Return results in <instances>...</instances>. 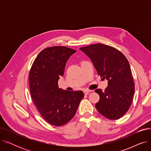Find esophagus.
Returning a JSON list of instances; mask_svg holds the SVG:
<instances>
[{
    "instance_id": "esophagus-1",
    "label": "esophagus",
    "mask_w": 151,
    "mask_h": 151,
    "mask_svg": "<svg viewBox=\"0 0 151 151\" xmlns=\"http://www.w3.org/2000/svg\"><path fill=\"white\" fill-rule=\"evenodd\" d=\"M92 92V91H91V90H88V89H86V90L84 91V94H86V95L88 94L89 93H90V92Z\"/></svg>"
}]
</instances>
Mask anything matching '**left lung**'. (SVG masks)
Wrapping results in <instances>:
<instances>
[{"label":"left lung","mask_w":151,"mask_h":151,"mask_svg":"<svg viewBox=\"0 0 151 151\" xmlns=\"http://www.w3.org/2000/svg\"><path fill=\"white\" fill-rule=\"evenodd\" d=\"M80 50L88 55L99 75L108 81L105 91L96 90L100 100L96 104L98 111L109 119L116 120L129 110L134 92V84L128 60L113 47L101 43Z\"/></svg>","instance_id":"1"}]
</instances>
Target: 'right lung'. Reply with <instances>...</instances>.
I'll return each instance as SVG.
<instances>
[{
    "label": "right lung",
    "instance_id": "obj_1",
    "mask_svg": "<svg viewBox=\"0 0 151 151\" xmlns=\"http://www.w3.org/2000/svg\"><path fill=\"white\" fill-rule=\"evenodd\" d=\"M76 52L65 46L47 47L38 54L30 71L31 97L42 117L52 125L69 122L84 97L81 91L63 90L58 85L67 61Z\"/></svg>",
    "mask_w": 151,
    "mask_h": 151
}]
</instances>
